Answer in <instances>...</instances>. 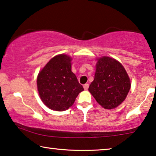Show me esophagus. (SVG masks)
Returning a JSON list of instances; mask_svg holds the SVG:
<instances>
[{"label":"esophagus","mask_w":156,"mask_h":156,"mask_svg":"<svg viewBox=\"0 0 156 156\" xmlns=\"http://www.w3.org/2000/svg\"><path fill=\"white\" fill-rule=\"evenodd\" d=\"M83 87H84V89L85 90H87L88 89V87H89V85L88 84H85V85H83Z\"/></svg>","instance_id":"34e87169"}]
</instances>
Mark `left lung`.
Segmentation results:
<instances>
[{"label": "left lung", "instance_id": "1", "mask_svg": "<svg viewBox=\"0 0 156 156\" xmlns=\"http://www.w3.org/2000/svg\"><path fill=\"white\" fill-rule=\"evenodd\" d=\"M130 87L128 74L119 61L107 56L98 59L88 90L101 106L115 108L125 100Z\"/></svg>", "mask_w": 156, "mask_h": 156}]
</instances>
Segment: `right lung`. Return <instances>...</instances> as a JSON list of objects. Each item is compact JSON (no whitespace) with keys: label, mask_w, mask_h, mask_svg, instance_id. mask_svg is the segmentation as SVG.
Masks as SVG:
<instances>
[{"label":"right lung","mask_w":156,"mask_h":156,"mask_svg":"<svg viewBox=\"0 0 156 156\" xmlns=\"http://www.w3.org/2000/svg\"><path fill=\"white\" fill-rule=\"evenodd\" d=\"M37 82L42 102L56 111L69 109L84 90L71 71V58L65 54L52 58L39 72Z\"/></svg>","instance_id":"add662e5"}]
</instances>
